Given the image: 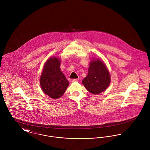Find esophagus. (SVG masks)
I'll return each instance as SVG.
<instances>
[{"mask_svg": "<svg viewBox=\"0 0 150 150\" xmlns=\"http://www.w3.org/2000/svg\"><path fill=\"white\" fill-rule=\"evenodd\" d=\"M78 79H72L71 82H75V81H78Z\"/></svg>", "mask_w": 150, "mask_h": 150, "instance_id": "1", "label": "esophagus"}]
</instances>
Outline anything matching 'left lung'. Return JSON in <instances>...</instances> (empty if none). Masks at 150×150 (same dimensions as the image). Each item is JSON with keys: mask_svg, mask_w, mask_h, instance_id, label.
I'll list each match as a JSON object with an SVG mask.
<instances>
[{"mask_svg": "<svg viewBox=\"0 0 150 150\" xmlns=\"http://www.w3.org/2000/svg\"><path fill=\"white\" fill-rule=\"evenodd\" d=\"M111 76L104 62L99 58L90 61L87 76L82 83L88 91L98 94L105 91L110 84Z\"/></svg>", "mask_w": 150, "mask_h": 150, "instance_id": "1", "label": "left lung"}]
</instances>
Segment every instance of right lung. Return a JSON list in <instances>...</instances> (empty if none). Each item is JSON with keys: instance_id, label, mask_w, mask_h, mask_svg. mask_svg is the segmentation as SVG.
<instances>
[{"instance_id": "obj_1", "label": "right lung", "mask_w": 150, "mask_h": 150, "mask_svg": "<svg viewBox=\"0 0 150 150\" xmlns=\"http://www.w3.org/2000/svg\"><path fill=\"white\" fill-rule=\"evenodd\" d=\"M61 59L51 57L45 62L40 78L43 92L53 99H58L64 94L69 85V81L60 69Z\"/></svg>"}]
</instances>
